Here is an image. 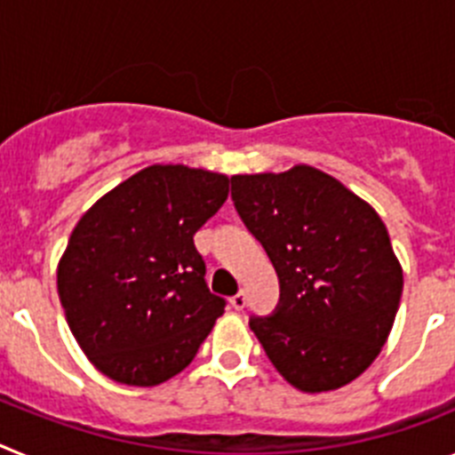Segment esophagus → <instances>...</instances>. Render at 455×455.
Instances as JSON below:
<instances>
[{
	"mask_svg": "<svg viewBox=\"0 0 455 455\" xmlns=\"http://www.w3.org/2000/svg\"><path fill=\"white\" fill-rule=\"evenodd\" d=\"M230 305L236 309V312H241V309L246 307V293H243V291L235 293V296L230 299Z\"/></svg>",
	"mask_w": 455,
	"mask_h": 455,
	"instance_id": "obj_1",
	"label": "esophagus"
}]
</instances>
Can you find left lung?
<instances>
[{
  "mask_svg": "<svg viewBox=\"0 0 455 455\" xmlns=\"http://www.w3.org/2000/svg\"><path fill=\"white\" fill-rule=\"evenodd\" d=\"M241 220L267 251L280 303L251 331L300 392L355 380L387 341L403 271L371 204L312 166L232 178Z\"/></svg>",
  "mask_w": 455,
  "mask_h": 455,
  "instance_id": "1",
  "label": "left lung"
}]
</instances>
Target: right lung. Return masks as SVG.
Instances as JSON below:
<instances>
[{
	"instance_id": "1",
	"label": "right lung",
	"mask_w": 455,
	"mask_h": 455,
	"mask_svg": "<svg viewBox=\"0 0 455 455\" xmlns=\"http://www.w3.org/2000/svg\"><path fill=\"white\" fill-rule=\"evenodd\" d=\"M228 184L220 172L155 164L75 225L56 271L59 299L82 351L116 383H166L225 312L193 235L228 200Z\"/></svg>"
}]
</instances>
